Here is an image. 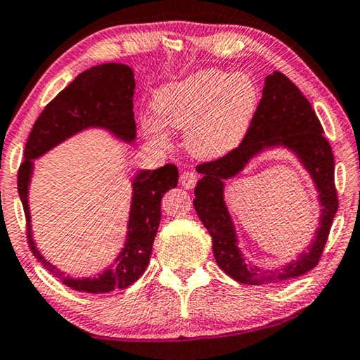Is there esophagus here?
<instances>
[{
  "label": "esophagus",
  "mask_w": 360,
  "mask_h": 360,
  "mask_svg": "<svg viewBox=\"0 0 360 360\" xmlns=\"http://www.w3.org/2000/svg\"><path fill=\"white\" fill-rule=\"evenodd\" d=\"M179 182H181V186L184 187V189H192V187H194L195 182H197V174L192 173V171H186V173L181 174Z\"/></svg>",
  "instance_id": "esophagus-1"
}]
</instances>
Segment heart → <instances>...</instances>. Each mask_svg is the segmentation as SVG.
<instances>
[{
  "instance_id": "obj_1",
  "label": "heart",
  "mask_w": 360,
  "mask_h": 360,
  "mask_svg": "<svg viewBox=\"0 0 360 360\" xmlns=\"http://www.w3.org/2000/svg\"><path fill=\"white\" fill-rule=\"evenodd\" d=\"M257 103V86L248 75L209 68L165 84L155 96L153 108L166 125L186 130L191 155L215 160L241 143L255 119ZM145 129L155 139H166L158 120H148Z\"/></svg>"
}]
</instances>
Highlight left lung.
I'll use <instances>...</instances> for the list:
<instances>
[{"instance_id":"obj_1","label":"left lung","mask_w":360,"mask_h":360,"mask_svg":"<svg viewBox=\"0 0 360 360\" xmlns=\"http://www.w3.org/2000/svg\"><path fill=\"white\" fill-rule=\"evenodd\" d=\"M323 131L302 91L285 75L274 72L266 78L255 119L240 146L219 160L197 166L202 179L194 189L195 212L210 233L217 264L231 279L250 285L277 283L307 274L318 264L338 212L334 156ZM274 146L290 149L311 173L319 191L322 215L316 240L307 252L287 265L264 271L248 263L237 248L234 226L223 200V187L224 181L239 174L251 158Z\"/></svg>"}]
</instances>
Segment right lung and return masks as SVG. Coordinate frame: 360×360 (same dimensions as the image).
<instances>
[{"label": "right lung", "instance_id": "right-lung-1", "mask_svg": "<svg viewBox=\"0 0 360 360\" xmlns=\"http://www.w3.org/2000/svg\"><path fill=\"white\" fill-rule=\"evenodd\" d=\"M134 72L122 63H104L79 73L57 98L45 105L42 114L30 130L24 161L19 166L18 191L27 221V241L32 255L45 269L62 281L65 285L86 293H108L125 288L143 274L150 262L153 241L161 220V199L165 192L178 186V168L165 165L155 171H140L131 181V205L129 214L127 238L114 267L98 277L73 279L40 255L32 240L29 214V182L34 163L53 146L62 143L78 131L99 127L109 130L117 139L135 140L136 125L134 119Z\"/></svg>", "mask_w": 360, "mask_h": 360}]
</instances>
